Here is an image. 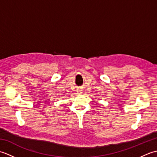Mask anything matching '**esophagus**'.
Segmentation results:
<instances>
[{"mask_svg":"<svg viewBox=\"0 0 157 157\" xmlns=\"http://www.w3.org/2000/svg\"><path fill=\"white\" fill-rule=\"evenodd\" d=\"M79 92H80V91H79Z\"/></svg>","mask_w":157,"mask_h":157,"instance_id":"34e87169","label":"esophagus"}]
</instances>
